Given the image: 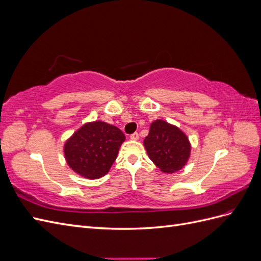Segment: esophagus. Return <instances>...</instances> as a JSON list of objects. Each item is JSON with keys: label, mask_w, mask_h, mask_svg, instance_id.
Listing matches in <instances>:
<instances>
[{"label": "esophagus", "mask_w": 261, "mask_h": 261, "mask_svg": "<svg viewBox=\"0 0 261 261\" xmlns=\"http://www.w3.org/2000/svg\"><path fill=\"white\" fill-rule=\"evenodd\" d=\"M138 138H139V134L138 133H134V134H132V135H130V139L132 140H138Z\"/></svg>", "instance_id": "1"}]
</instances>
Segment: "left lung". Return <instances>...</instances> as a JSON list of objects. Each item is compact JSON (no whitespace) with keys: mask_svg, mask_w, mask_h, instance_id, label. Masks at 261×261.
<instances>
[{"mask_svg":"<svg viewBox=\"0 0 261 261\" xmlns=\"http://www.w3.org/2000/svg\"><path fill=\"white\" fill-rule=\"evenodd\" d=\"M144 146L150 160L164 173H174L183 169L191 154V144L185 134L162 120H156L150 125Z\"/></svg>","mask_w":261,"mask_h":261,"instance_id":"8db88e82","label":"left lung"}]
</instances>
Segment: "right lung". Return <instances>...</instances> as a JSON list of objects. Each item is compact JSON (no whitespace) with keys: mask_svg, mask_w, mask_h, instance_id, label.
I'll return each instance as SVG.
<instances>
[{"mask_svg":"<svg viewBox=\"0 0 261 261\" xmlns=\"http://www.w3.org/2000/svg\"><path fill=\"white\" fill-rule=\"evenodd\" d=\"M124 140L125 135L116 126L101 121L87 123L65 143L66 162L77 174L100 178L112 167Z\"/></svg>","mask_w":261,"mask_h":261,"instance_id":"obj_1","label":"right lung"}]
</instances>
